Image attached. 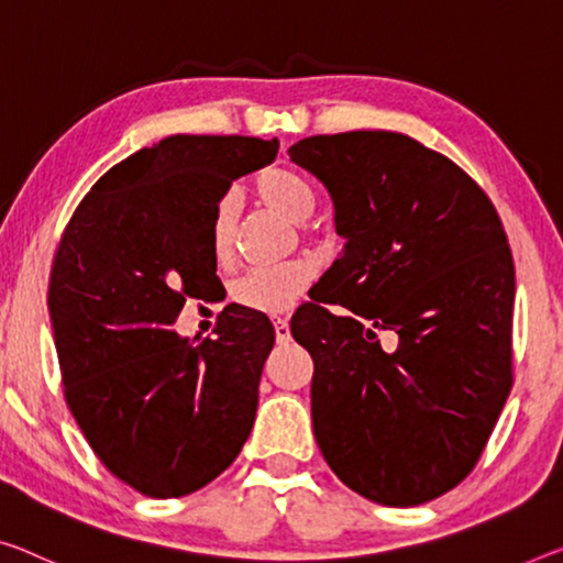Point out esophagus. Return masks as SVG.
Returning <instances> with one entry per match:
<instances>
[{
    "mask_svg": "<svg viewBox=\"0 0 563 563\" xmlns=\"http://www.w3.org/2000/svg\"><path fill=\"white\" fill-rule=\"evenodd\" d=\"M274 332H276V342H279V344L291 342V332H289L287 319H274Z\"/></svg>",
    "mask_w": 563,
    "mask_h": 563,
    "instance_id": "obj_1",
    "label": "esophagus"
}]
</instances>
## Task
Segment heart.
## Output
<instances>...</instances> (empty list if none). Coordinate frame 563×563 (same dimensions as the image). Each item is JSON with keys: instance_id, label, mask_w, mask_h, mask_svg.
Returning <instances> with one entry per match:
<instances>
[{"instance_id": "b5f03b06", "label": "heart", "mask_w": 563, "mask_h": 563, "mask_svg": "<svg viewBox=\"0 0 563 563\" xmlns=\"http://www.w3.org/2000/svg\"><path fill=\"white\" fill-rule=\"evenodd\" d=\"M256 194L269 209L287 216L289 221L299 223L305 236H311L307 219L317 209L314 186L291 168H266L256 178ZM239 221V198L227 194L216 203L211 216V246L219 258H229L236 239ZM311 269L305 262H289L279 266H258L249 269L231 284V299L239 307H246L262 314H284L294 307L299 294L307 289Z\"/></svg>"}]
</instances>
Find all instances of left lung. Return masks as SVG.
<instances>
[{
    "mask_svg": "<svg viewBox=\"0 0 563 563\" xmlns=\"http://www.w3.org/2000/svg\"><path fill=\"white\" fill-rule=\"evenodd\" d=\"M289 158L327 186L347 239L319 297L291 317L314 360L317 445L360 496L420 506L475 468L511 393L516 274L504 223L468 173L410 135H311ZM379 331L398 336L395 351Z\"/></svg>",
    "mask_w": 563,
    "mask_h": 563,
    "instance_id": "1",
    "label": "left lung"
}]
</instances>
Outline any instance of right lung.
<instances>
[{
	"label": "right lung",
	"mask_w": 563,
	"mask_h": 563,
	"mask_svg": "<svg viewBox=\"0 0 563 563\" xmlns=\"http://www.w3.org/2000/svg\"><path fill=\"white\" fill-rule=\"evenodd\" d=\"M276 151V137H163L100 176L59 239L47 307L67 408L100 463L143 496L203 488L254 428L274 347L266 314L229 305L198 344L170 327L188 297L221 287L216 203Z\"/></svg>",
	"instance_id": "add662e5"
}]
</instances>
